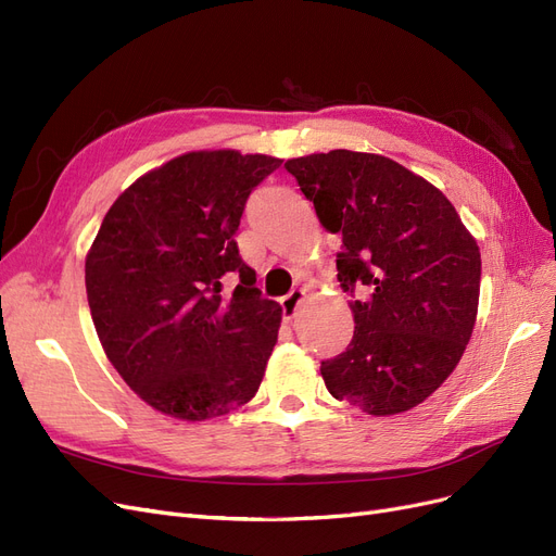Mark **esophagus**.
Listing matches in <instances>:
<instances>
[{"instance_id": "1", "label": "esophagus", "mask_w": 556, "mask_h": 556, "mask_svg": "<svg viewBox=\"0 0 556 556\" xmlns=\"http://www.w3.org/2000/svg\"><path fill=\"white\" fill-rule=\"evenodd\" d=\"M304 299H306V292H304V290H292L288 296L280 299V306H282L285 319H292V317L296 315L299 306L304 304Z\"/></svg>"}]
</instances>
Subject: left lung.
Listing matches in <instances>:
<instances>
[{"label": "left lung", "mask_w": 556, "mask_h": 556, "mask_svg": "<svg viewBox=\"0 0 556 556\" xmlns=\"http://www.w3.org/2000/svg\"><path fill=\"white\" fill-rule=\"evenodd\" d=\"M336 257L355 336L319 366L333 399L368 415L406 413L457 368L476 327L480 248L450 199L376 153L329 150L285 162Z\"/></svg>", "instance_id": "obj_1"}]
</instances>
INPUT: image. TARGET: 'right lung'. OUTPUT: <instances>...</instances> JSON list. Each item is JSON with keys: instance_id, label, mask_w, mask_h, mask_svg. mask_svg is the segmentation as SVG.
I'll use <instances>...</instances> for the list:
<instances>
[{"instance_id": "add662e5", "label": "right lung", "mask_w": 556, "mask_h": 556, "mask_svg": "<svg viewBox=\"0 0 556 556\" xmlns=\"http://www.w3.org/2000/svg\"><path fill=\"white\" fill-rule=\"evenodd\" d=\"M280 162L231 148L178 155L113 201L88 250L99 343L162 415L201 422L260 390L282 308L260 296L233 237L252 188ZM229 273L240 285L220 295Z\"/></svg>"}]
</instances>
